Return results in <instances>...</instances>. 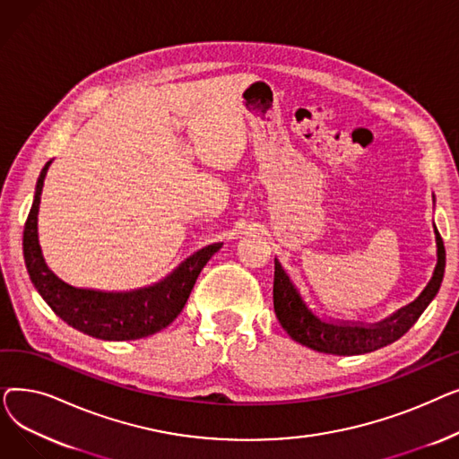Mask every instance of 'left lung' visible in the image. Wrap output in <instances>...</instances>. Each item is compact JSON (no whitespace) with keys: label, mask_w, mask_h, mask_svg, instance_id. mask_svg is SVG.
Wrapping results in <instances>:
<instances>
[{"label":"left lung","mask_w":459,"mask_h":459,"mask_svg":"<svg viewBox=\"0 0 459 459\" xmlns=\"http://www.w3.org/2000/svg\"><path fill=\"white\" fill-rule=\"evenodd\" d=\"M437 239V266L424 292L396 315L374 325L334 322L320 316L315 308L303 299L299 288L286 273L282 264L275 258V279H273V307L275 315L292 339L307 348L333 355H359L376 351L389 346L400 336H403L413 324L420 318L424 308L439 292L445 275V246L439 230L436 229Z\"/></svg>","instance_id":"left-lung-1"}]
</instances>
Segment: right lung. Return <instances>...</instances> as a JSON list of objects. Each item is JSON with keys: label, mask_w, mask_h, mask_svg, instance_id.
I'll list each match as a JSON object with an SVG mask.
<instances>
[{"label": "right lung", "mask_w": 459, "mask_h": 459, "mask_svg": "<svg viewBox=\"0 0 459 459\" xmlns=\"http://www.w3.org/2000/svg\"><path fill=\"white\" fill-rule=\"evenodd\" d=\"M50 163L40 171L35 201L23 227V256L39 294L68 325L102 341H137L167 327L180 315L201 270L223 244H212L191 255L173 275L143 290L111 294L70 286L48 270L37 236L40 193Z\"/></svg>", "instance_id": "1"}]
</instances>
